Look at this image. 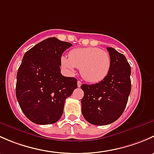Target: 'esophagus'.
<instances>
[{"label":"esophagus","mask_w":154,"mask_h":154,"mask_svg":"<svg viewBox=\"0 0 154 154\" xmlns=\"http://www.w3.org/2000/svg\"><path fill=\"white\" fill-rule=\"evenodd\" d=\"M81 85H82V82L80 81V80H78V81H77V86L80 87L81 86Z\"/></svg>","instance_id":"34e87169"}]
</instances>
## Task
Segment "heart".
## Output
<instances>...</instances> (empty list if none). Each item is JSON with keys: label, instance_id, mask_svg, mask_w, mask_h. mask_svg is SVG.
<instances>
[{"label": "heart", "instance_id": "1", "mask_svg": "<svg viewBox=\"0 0 154 154\" xmlns=\"http://www.w3.org/2000/svg\"><path fill=\"white\" fill-rule=\"evenodd\" d=\"M61 65L68 72L80 68L83 78L90 83H99L108 75L111 58L106 51L98 48H81L70 51L68 57H61Z\"/></svg>", "mask_w": 154, "mask_h": 154}]
</instances>
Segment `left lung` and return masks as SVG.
I'll return each instance as SVG.
<instances>
[{
    "label": "left lung",
    "mask_w": 154,
    "mask_h": 154,
    "mask_svg": "<svg viewBox=\"0 0 154 154\" xmlns=\"http://www.w3.org/2000/svg\"><path fill=\"white\" fill-rule=\"evenodd\" d=\"M111 58L108 75L93 85L83 84L82 114L94 125H107L119 119L131 91V68L125 56L112 48H106Z\"/></svg>",
    "instance_id": "8db88e82"
}]
</instances>
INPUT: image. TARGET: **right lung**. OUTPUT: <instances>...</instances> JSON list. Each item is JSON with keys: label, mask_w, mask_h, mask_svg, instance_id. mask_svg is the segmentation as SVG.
<instances>
[{"label": "right lung", "mask_w": 154, "mask_h": 154, "mask_svg": "<svg viewBox=\"0 0 154 154\" xmlns=\"http://www.w3.org/2000/svg\"><path fill=\"white\" fill-rule=\"evenodd\" d=\"M72 45L46 38L25 53L17 73L15 94L26 117L37 125L56 123L66 99L77 88V80L60 72L61 57Z\"/></svg>", "instance_id": "right-lung-1"}]
</instances>
